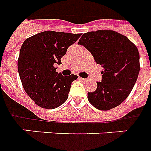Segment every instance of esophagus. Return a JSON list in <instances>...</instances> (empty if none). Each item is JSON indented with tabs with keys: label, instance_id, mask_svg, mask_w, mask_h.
<instances>
[{
	"label": "esophagus",
	"instance_id": "esophagus-1",
	"mask_svg": "<svg viewBox=\"0 0 151 151\" xmlns=\"http://www.w3.org/2000/svg\"><path fill=\"white\" fill-rule=\"evenodd\" d=\"M79 80L81 81H83V82H85V81H87L86 79H84V78H81V77H79Z\"/></svg>",
	"mask_w": 151,
	"mask_h": 151
}]
</instances>
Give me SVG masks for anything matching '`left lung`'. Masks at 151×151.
<instances>
[{
  "mask_svg": "<svg viewBox=\"0 0 151 151\" xmlns=\"http://www.w3.org/2000/svg\"><path fill=\"white\" fill-rule=\"evenodd\" d=\"M84 45L101 65V82L97 89L88 93V99L95 108L108 111L118 106L130 94L135 84L140 61L137 48L120 33L98 30L84 33L78 42Z\"/></svg>",
  "mask_w": 151,
  "mask_h": 151,
  "instance_id": "1",
  "label": "left lung"
}]
</instances>
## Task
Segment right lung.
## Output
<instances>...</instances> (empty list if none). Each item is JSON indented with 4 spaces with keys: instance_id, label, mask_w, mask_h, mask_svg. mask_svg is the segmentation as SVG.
Here are the masks:
<instances>
[{
    "instance_id": "add662e5",
    "label": "right lung",
    "mask_w": 151,
    "mask_h": 151,
    "mask_svg": "<svg viewBox=\"0 0 151 151\" xmlns=\"http://www.w3.org/2000/svg\"><path fill=\"white\" fill-rule=\"evenodd\" d=\"M81 36L45 31L24 40L18 60L19 76L27 94L40 107L54 109L67 101L71 83L78 76H63L55 65L62 63L68 47Z\"/></svg>"
}]
</instances>
